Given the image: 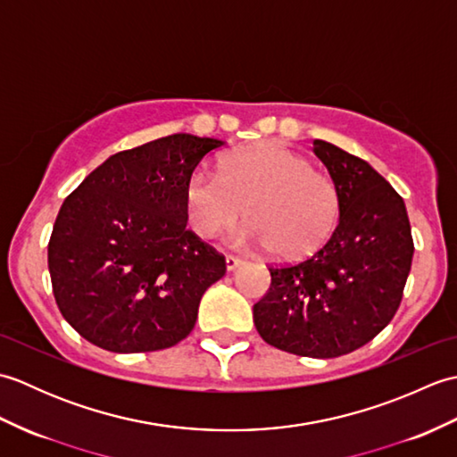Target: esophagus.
<instances>
[{
    "instance_id": "obj_1",
    "label": "esophagus",
    "mask_w": 457,
    "mask_h": 457,
    "mask_svg": "<svg viewBox=\"0 0 457 457\" xmlns=\"http://www.w3.org/2000/svg\"><path fill=\"white\" fill-rule=\"evenodd\" d=\"M239 265H244V261H241L239 257H234V255L226 257V269L228 270H236Z\"/></svg>"
}]
</instances>
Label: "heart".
<instances>
[{"mask_svg":"<svg viewBox=\"0 0 457 457\" xmlns=\"http://www.w3.org/2000/svg\"><path fill=\"white\" fill-rule=\"evenodd\" d=\"M194 234L212 239L249 218L236 241L269 247L278 259H304L332 236L339 213L334 182L310 169L306 159L283 145H257L231 153L220 174L194 172L184 188Z\"/></svg>","mask_w":457,"mask_h":457,"instance_id":"b5f03b06","label":"heart"}]
</instances>
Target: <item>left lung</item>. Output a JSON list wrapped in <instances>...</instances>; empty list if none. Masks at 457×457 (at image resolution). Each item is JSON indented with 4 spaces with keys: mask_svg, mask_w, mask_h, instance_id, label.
<instances>
[{
    "mask_svg": "<svg viewBox=\"0 0 457 457\" xmlns=\"http://www.w3.org/2000/svg\"><path fill=\"white\" fill-rule=\"evenodd\" d=\"M312 151L337 190V226L303 263L269 269L253 322L269 345L329 359L371 342L391 322L414 244L404 200L371 164L322 139Z\"/></svg>",
    "mask_w": 457,
    "mask_h": 457,
    "instance_id": "left-lung-1",
    "label": "left lung"
}]
</instances>
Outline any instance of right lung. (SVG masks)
<instances>
[{
	"label": "right lung",
	"instance_id": "obj_1",
	"mask_svg": "<svg viewBox=\"0 0 457 457\" xmlns=\"http://www.w3.org/2000/svg\"><path fill=\"white\" fill-rule=\"evenodd\" d=\"M221 145L174 133L115 153L64 200L48 273L58 310L90 344L157 352L192 332L226 261L187 229L184 188Z\"/></svg>",
	"mask_w": 457,
	"mask_h": 457
}]
</instances>
